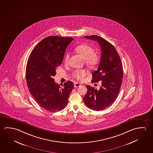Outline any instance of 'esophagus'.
Masks as SVG:
<instances>
[{
  "label": "esophagus",
  "instance_id": "esophagus-1",
  "mask_svg": "<svg viewBox=\"0 0 153 153\" xmlns=\"http://www.w3.org/2000/svg\"><path fill=\"white\" fill-rule=\"evenodd\" d=\"M80 84H79V83H75V84H74V87L75 88H77V87H79V86H80Z\"/></svg>",
  "mask_w": 153,
  "mask_h": 153
}]
</instances>
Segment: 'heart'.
Here are the masks:
<instances>
[{
  "label": "heart",
  "instance_id": "heart-1",
  "mask_svg": "<svg viewBox=\"0 0 153 153\" xmlns=\"http://www.w3.org/2000/svg\"><path fill=\"white\" fill-rule=\"evenodd\" d=\"M75 51L83 57L87 65L94 66L98 64L99 60V55L94 52V50L90 46L85 44L78 45L75 48ZM69 58L70 54L67 53L64 58V62L65 65L68 64ZM88 74V70L85 69L76 70L73 72V77L77 80H83Z\"/></svg>",
  "mask_w": 153,
  "mask_h": 153
}]
</instances>
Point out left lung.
Returning a JSON list of instances; mask_svg holds the SVG:
<instances>
[{
	"mask_svg": "<svg viewBox=\"0 0 153 153\" xmlns=\"http://www.w3.org/2000/svg\"><path fill=\"white\" fill-rule=\"evenodd\" d=\"M97 41L101 49L98 70L92 74V83L101 82L99 90L86 85L88 91L84 101L88 108L101 111L110 106L117 97L122 83L123 70L120 57L115 47L108 41L96 35L85 36Z\"/></svg>",
	"mask_w": 153,
	"mask_h": 153,
	"instance_id": "8db88e82",
	"label": "left lung"
}]
</instances>
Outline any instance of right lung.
Wrapping results in <instances>:
<instances>
[{
	"label": "right lung",
	"instance_id": "1",
	"mask_svg": "<svg viewBox=\"0 0 153 153\" xmlns=\"http://www.w3.org/2000/svg\"><path fill=\"white\" fill-rule=\"evenodd\" d=\"M73 38L49 36L41 40L30 53L25 77L31 94L41 107L50 112L62 110L74 85L70 80L60 86L53 76L62 62L65 49Z\"/></svg>",
	"mask_w": 153,
	"mask_h": 153
}]
</instances>
